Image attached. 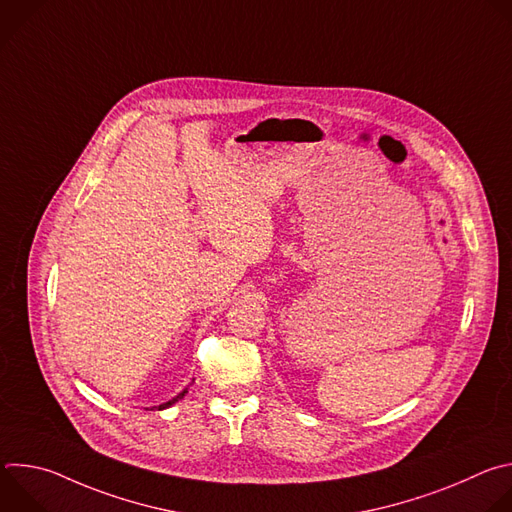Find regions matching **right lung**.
Returning a JSON list of instances; mask_svg holds the SVG:
<instances>
[{
    "label": "right lung",
    "instance_id": "1",
    "mask_svg": "<svg viewBox=\"0 0 512 512\" xmlns=\"http://www.w3.org/2000/svg\"><path fill=\"white\" fill-rule=\"evenodd\" d=\"M184 393H186V391H182L178 397H174V399H170V401H166V403H162V405H156V407H148V409H158V411H162V409H168V407H170V405H174V403H176V401H178V399H180Z\"/></svg>",
    "mask_w": 512,
    "mask_h": 512
}]
</instances>
